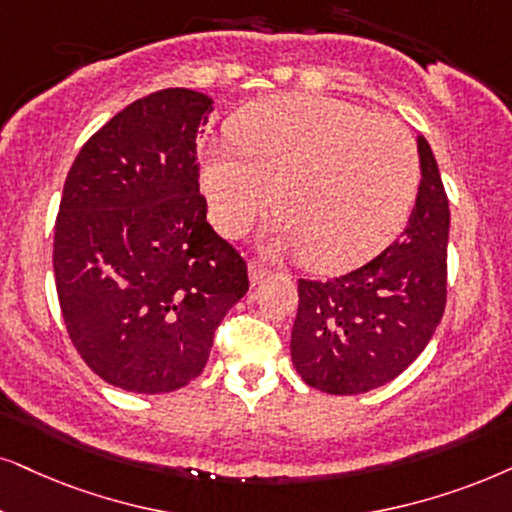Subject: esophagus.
<instances>
[{"label":"esophagus","instance_id":"1","mask_svg":"<svg viewBox=\"0 0 512 512\" xmlns=\"http://www.w3.org/2000/svg\"><path fill=\"white\" fill-rule=\"evenodd\" d=\"M267 274H269V269L262 267L260 262H252L250 267H248V276H250L252 286H257V283L264 281V278H267Z\"/></svg>","mask_w":512,"mask_h":512}]
</instances>
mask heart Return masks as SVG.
I'll return each mask as SVG.
<instances>
[{"instance_id": "obj_1", "label": "heart", "mask_w": 512, "mask_h": 512, "mask_svg": "<svg viewBox=\"0 0 512 512\" xmlns=\"http://www.w3.org/2000/svg\"><path fill=\"white\" fill-rule=\"evenodd\" d=\"M234 148L215 146L200 167L208 212L241 236L274 203L278 243L321 271L359 267L390 245L420 184L411 134L357 103L281 94L231 122Z\"/></svg>"}]
</instances>
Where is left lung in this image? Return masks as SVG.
Masks as SVG:
<instances>
[{
	"mask_svg": "<svg viewBox=\"0 0 512 512\" xmlns=\"http://www.w3.org/2000/svg\"><path fill=\"white\" fill-rule=\"evenodd\" d=\"M416 141V208L397 241L345 276L297 283L290 357L304 383L321 392L361 394L390 383L442 321L449 198L430 144Z\"/></svg>",
	"mask_w": 512,
	"mask_h": 512,
	"instance_id": "1",
	"label": "left lung"
}]
</instances>
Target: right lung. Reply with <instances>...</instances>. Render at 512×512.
Wrapping results in <instances>:
<instances>
[{"label": "right lung", "instance_id": "1", "mask_svg": "<svg viewBox=\"0 0 512 512\" xmlns=\"http://www.w3.org/2000/svg\"><path fill=\"white\" fill-rule=\"evenodd\" d=\"M208 94L174 87L129 103L70 167L54 231L68 335L99 378L174 392L208 364L212 338L248 293L243 257L208 224L196 139Z\"/></svg>", "mask_w": 512, "mask_h": 512}]
</instances>
